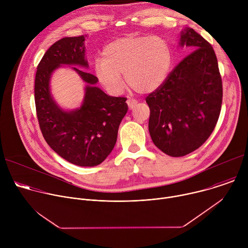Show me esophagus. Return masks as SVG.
<instances>
[{
    "instance_id": "34e87169",
    "label": "esophagus",
    "mask_w": 248,
    "mask_h": 248,
    "mask_svg": "<svg viewBox=\"0 0 248 248\" xmlns=\"http://www.w3.org/2000/svg\"><path fill=\"white\" fill-rule=\"evenodd\" d=\"M126 103H127V105H128V108L129 109H133L135 106L137 105V101L136 100H134V99H127V101H126Z\"/></svg>"
}]
</instances>
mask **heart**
<instances>
[{
    "label": "heart",
    "mask_w": 248,
    "mask_h": 248,
    "mask_svg": "<svg viewBox=\"0 0 248 248\" xmlns=\"http://www.w3.org/2000/svg\"><path fill=\"white\" fill-rule=\"evenodd\" d=\"M103 58L94 62V74L109 92L123 91L124 75L128 86L138 93H150L166 80L171 63L168 42L159 36H129L106 45Z\"/></svg>",
    "instance_id": "1"
}]
</instances>
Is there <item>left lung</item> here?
Returning <instances> with one entry per match:
<instances>
[{"label":"left lung","mask_w":248,"mask_h":248,"mask_svg":"<svg viewBox=\"0 0 248 248\" xmlns=\"http://www.w3.org/2000/svg\"><path fill=\"white\" fill-rule=\"evenodd\" d=\"M180 46L191 53L146 97L153 143L171 157L187 155L205 142L217 124L223 99L213 47L192 28L182 31Z\"/></svg>","instance_id":"obj_1"}]
</instances>
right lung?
Segmentation results:
<instances>
[{
  "label": "right lung",
  "instance_id": "right-lung-1",
  "mask_svg": "<svg viewBox=\"0 0 248 248\" xmlns=\"http://www.w3.org/2000/svg\"><path fill=\"white\" fill-rule=\"evenodd\" d=\"M85 36L64 37L44 54L35 76L34 98L40 129L48 145L67 162L80 167L101 164L114 149L120 124L127 112L126 98L112 97L95 86V76L73 67L86 83L80 108L64 111L54 101L50 78L62 64L88 67Z\"/></svg>",
  "mask_w": 248,
  "mask_h": 248
}]
</instances>
